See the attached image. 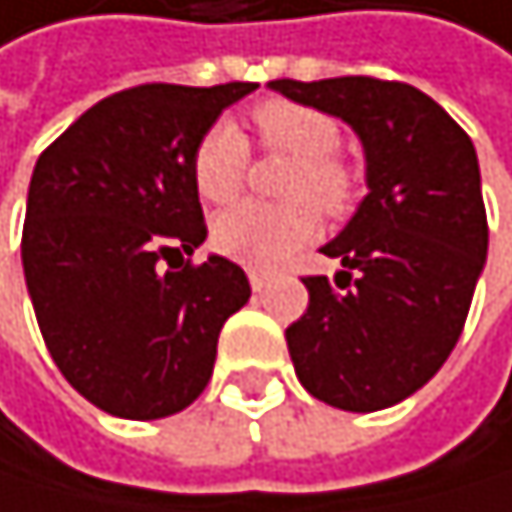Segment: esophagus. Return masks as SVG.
Listing matches in <instances>:
<instances>
[{
	"instance_id": "esophagus-1",
	"label": "esophagus",
	"mask_w": 512,
	"mask_h": 512,
	"mask_svg": "<svg viewBox=\"0 0 512 512\" xmlns=\"http://www.w3.org/2000/svg\"><path fill=\"white\" fill-rule=\"evenodd\" d=\"M250 287H253L256 293H262V290L268 287V275H262V271H250Z\"/></svg>"
}]
</instances>
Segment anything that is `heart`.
<instances>
[{
  "label": "heart",
  "mask_w": 512,
  "mask_h": 512,
  "mask_svg": "<svg viewBox=\"0 0 512 512\" xmlns=\"http://www.w3.org/2000/svg\"><path fill=\"white\" fill-rule=\"evenodd\" d=\"M256 129L268 151L296 160L284 197L287 206L241 203L213 222V247L250 268H278L296 250L312 244L321 219L343 216L355 197V175L337 157L340 126L315 107L293 101H265L256 107ZM247 138L231 123H216L203 132L191 157V182L203 203H231L244 185Z\"/></svg>",
  "instance_id": "obj_1"
}]
</instances>
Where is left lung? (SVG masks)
<instances>
[{"label": "left lung", "instance_id": "left-lung-1", "mask_svg": "<svg viewBox=\"0 0 512 512\" xmlns=\"http://www.w3.org/2000/svg\"><path fill=\"white\" fill-rule=\"evenodd\" d=\"M271 92L343 120L361 141L367 194L321 247L340 290L302 278L309 309L287 327L299 383L340 411H383L436 377L485 268L488 222L470 135L408 83L337 76ZM356 278L352 279L351 275Z\"/></svg>", "mask_w": 512, "mask_h": 512}]
</instances>
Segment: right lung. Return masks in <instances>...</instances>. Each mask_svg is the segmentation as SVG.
<instances>
[{"instance_id":"obj_1","label":"right lung","mask_w":512,"mask_h":512,"mask_svg":"<svg viewBox=\"0 0 512 512\" xmlns=\"http://www.w3.org/2000/svg\"><path fill=\"white\" fill-rule=\"evenodd\" d=\"M259 89L151 83L89 107L36 160L24 278L64 380L123 420L185 411L213 377L222 324L247 306L241 265L210 256L191 157Z\"/></svg>"}]
</instances>
